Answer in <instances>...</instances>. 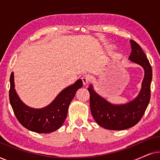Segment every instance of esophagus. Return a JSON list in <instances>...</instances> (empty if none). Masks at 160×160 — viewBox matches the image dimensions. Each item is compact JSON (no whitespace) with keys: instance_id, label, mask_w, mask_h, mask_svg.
<instances>
[{"instance_id":"1","label":"esophagus","mask_w":160,"mask_h":160,"mask_svg":"<svg viewBox=\"0 0 160 160\" xmlns=\"http://www.w3.org/2000/svg\"><path fill=\"white\" fill-rule=\"evenodd\" d=\"M90 76L88 75V74H85L82 76V82H83V84L84 85H87L88 83L90 82Z\"/></svg>"}]
</instances>
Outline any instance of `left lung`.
<instances>
[{
	"label": "left lung",
	"mask_w": 160,
	"mask_h": 160,
	"mask_svg": "<svg viewBox=\"0 0 160 160\" xmlns=\"http://www.w3.org/2000/svg\"><path fill=\"white\" fill-rule=\"evenodd\" d=\"M130 42L132 52L129 60L141 65L144 71L141 89L137 97L127 103L113 104L95 92L92 84L88 87L92 117L100 126L107 130H122L135 126L143 116L150 100L152 66L141 47L133 40Z\"/></svg>",
	"instance_id": "8db88e82"
}]
</instances>
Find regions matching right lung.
Masks as SVG:
<instances>
[{
    "mask_svg": "<svg viewBox=\"0 0 160 160\" xmlns=\"http://www.w3.org/2000/svg\"><path fill=\"white\" fill-rule=\"evenodd\" d=\"M83 86L82 79L62 89L51 103L33 108L20 100L15 90L14 72L10 76L9 100L17 119L26 129L38 133H50L60 128L67 117L69 105L76 91Z\"/></svg>",
    "mask_w": 160,
    "mask_h": 160,
    "instance_id": "obj_1",
    "label": "right lung"
}]
</instances>
